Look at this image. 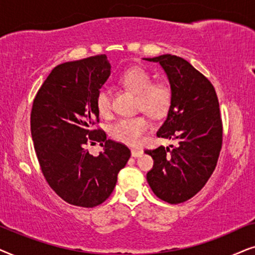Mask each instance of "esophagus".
<instances>
[{
	"instance_id": "1",
	"label": "esophagus",
	"mask_w": 255,
	"mask_h": 255,
	"mask_svg": "<svg viewBox=\"0 0 255 255\" xmlns=\"http://www.w3.org/2000/svg\"><path fill=\"white\" fill-rule=\"evenodd\" d=\"M142 154H143V151L140 150V149H131V156L133 157H140Z\"/></svg>"
}]
</instances>
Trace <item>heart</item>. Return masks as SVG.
I'll return each instance as SVG.
<instances>
[{
  "label": "heart",
  "mask_w": 255,
  "mask_h": 255,
  "mask_svg": "<svg viewBox=\"0 0 255 255\" xmlns=\"http://www.w3.org/2000/svg\"><path fill=\"white\" fill-rule=\"evenodd\" d=\"M119 83L136 94L135 107L152 119L163 118L168 113L172 103V87L167 80L152 81V76L141 66L127 69L119 77ZM98 111L108 117L112 111V92L107 86L98 91L96 98ZM149 129V122L143 115L124 118L111 126V136L119 142L136 145Z\"/></svg>",
  "instance_id": "obj_1"
}]
</instances>
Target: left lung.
<instances>
[{
    "label": "left lung",
    "instance_id": "obj_1",
    "mask_svg": "<svg viewBox=\"0 0 255 255\" xmlns=\"http://www.w3.org/2000/svg\"><path fill=\"white\" fill-rule=\"evenodd\" d=\"M145 59L161 64L172 87L171 107L157 136L177 141L170 148L144 150L154 159L147 181L159 199L178 204L201 191L218 162L223 144L218 97L211 81L181 57Z\"/></svg>",
    "mask_w": 255,
    "mask_h": 255
}]
</instances>
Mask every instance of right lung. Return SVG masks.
<instances>
[{
  "label": "right lung",
  "mask_w": 255,
  "mask_h": 255,
  "mask_svg": "<svg viewBox=\"0 0 255 255\" xmlns=\"http://www.w3.org/2000/svg\"><path fill=\"white\" fill-rule=\"evenodd\" d=\"M110 74L106 54L60 64L33 99L30 128L40 169L50 188L71 205L103 204L130 157L128 147L96 128V98ZM96 141L104 151L94 158L86 147Z\"/></svg>",
  "instance_id": "1"
}]
</instances>
